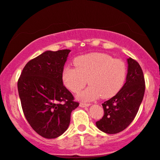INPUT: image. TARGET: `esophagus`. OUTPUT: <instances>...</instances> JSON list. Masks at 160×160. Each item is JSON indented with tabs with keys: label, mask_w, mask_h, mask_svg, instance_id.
<instances>
[{
	"label": "esophagus",
	"mask_w": 160,
	"mask_h": 160,
	"mask_svg": "<svg viewBox=\"0 0 160 160\" xmlns=\"http://www.w3.org/2000/svg\"><path fill=\"white\" fill-rule=\"evenodd\" d=\"M89 106H90L89 103H80V107H89Z\"/></svg>",
	"instance_id": "esophagus-1"
}]
</instances>
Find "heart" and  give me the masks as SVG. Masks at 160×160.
I'll use <instances>...</instances> for the list:
<instances>
[{
	"label": "heart",
	"mask_w": 160,
	"mask_h": 160,
	"mask_svg": "<svg viewBox=\"0 0 160 160\" xmlns=\"http://www.w3.org/2000/svg\"><path fill=\"white\" fill-rule=\"evenodd\" d=\"M76 68L67 66L63 69L62 81L73 92H78L86 86H89L78 94V99L92 101L109 98L116 95L122 88L126 78V65L122 60L113 59L102 53H92L77 57Z\"/></svg>",
	"instance_id": "heart-1"
}]
</instances>
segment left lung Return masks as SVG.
Returning <instances> with one entry per match:
<instances>
[{
    "mask_svg": "<svg viewBox=\"0 0 160 160\" xmlns=\"http://www.w3.org/2000/svg\"><path fill=\"white\" fill-rule=\"evenodd\" d=\"M128 61L126 82L118 93L102 103L104 115L96 122L102 132L115 134L130 124L137 114L145 90L143 72L138 63L130 57Z\"/></svg>",
    "mask_w": 160,
    "mask_h": 160,
    "instance_id": "obj_1",
    "label": "left lung"
}]
</instances>
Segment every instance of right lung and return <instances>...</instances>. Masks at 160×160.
I'll return each instance as SVG.
<instances>
[{
    "label": "right lung",
    "mask_w": 160,
    "mask_h": 160,
    "mask_svg": "<svg viewBox=\"0 0 160 160\" xmlns=\"http://www.w3.org/2000/svg\"><path fill=\"white\" fill-rule=\"evenodd\" d=\"M70 50L47 51L31 59L18 81L25 118L38 135L55 138L65 132L79 106L63 86V68Z\"/></svg>",
    "instance_id": "1"
}]
</instances>
